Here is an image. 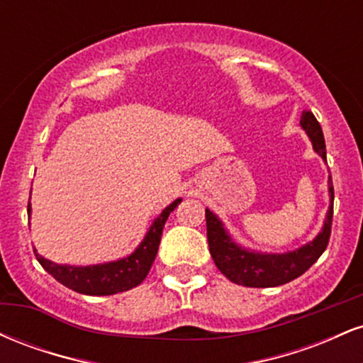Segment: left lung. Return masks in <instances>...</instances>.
<instances>
[{"label": "left lung", "mask_w": 363, "mask_h": 363, "mask_svg": "<svg viewBox=\"0 0 363 363\" xmlns=\"http://www.w3.org/2000/svg\"><path fill=\"white\" fill-rule=\"evenodd\" d=\"M301 126L311 138L314 152L319 153L323 160H326V143H324L323 129L311 111L302 112ZM328 189L331 205H329L320 232L314 240L285 254H266L240 247L225 230L218 216L206 208L208 245H210V254L216 268L237 285L254 286V289L285 285V283L301 277L319 259L320 254L328 247L333 225V201H335L331 176L328 181Z\"/></svg>", "instance_id": "left-lung-1"}]
</instances>
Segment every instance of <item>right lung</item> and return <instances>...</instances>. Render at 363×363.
<instances>
[{"label":"right lung","instance_id":"1","mask_svg":"<svg viewBox=\"0 0 363 363\" xmlns=\"http://www.w3.org/2000/svg\"><path fill=\"white\" fill-rule=\"evenodd\" d=\"M182 199L177 198L176 201L162 211L160 215L153 220L152 227L148 228L147 235L141 240L135 252L123 259L104 262V264L94 266H68V264H56V262L45 259L40 254L35 252L37 261L51 277L65 286L72 289L78 294L85 295H114L119 291H126L138 286L141 281L147 278V274L155 261L158 245H160L162 230L167 222L169 215L176 210V206ZM32 208L28 203V215Z\"/></svg>","mask_w":363,"mask_h":363}]
</instances>
